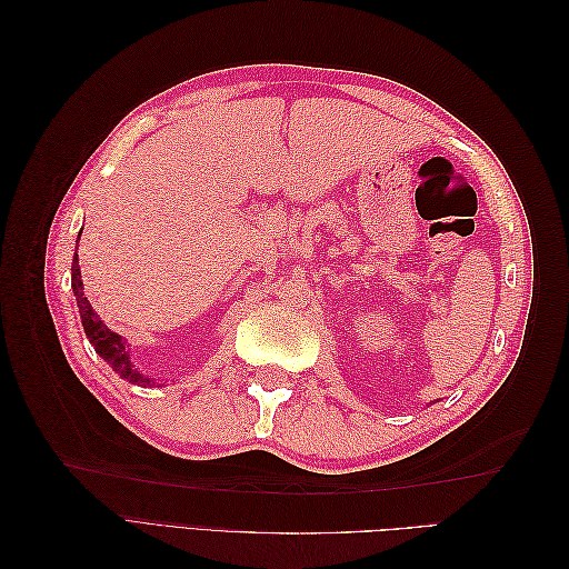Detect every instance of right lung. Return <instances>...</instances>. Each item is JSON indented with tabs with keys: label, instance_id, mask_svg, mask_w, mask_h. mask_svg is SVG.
Returning a JSON list of instances; mask_svg holds the SVG:
<instances>
[{
	"label": "right lung",
	"instance_id": "right-lung-1",
	"mask_svg": "<svg viewBox=\"0 0 569 569\" xmlns=\"http://www.w3.org/2000/svg\"><path fill=\"white\" fill-rule=\"evenodd\" d=\"M82 232V230H80ZM71 287H73V295L80 308V318H82V330L88 335L90 343L94 347V351L107 360V363L123 377V380L132 382V385H153V377L142 375L130 363V351L126 347V339L111 332L109 327L99 320V316L94 313V308L90 306L88 297L82 295V280H80V266H78V249L73 256V266H71Z\"/></svg>",
	"mask_w": 569,
	"mask_h": 569
}]
</instances>
